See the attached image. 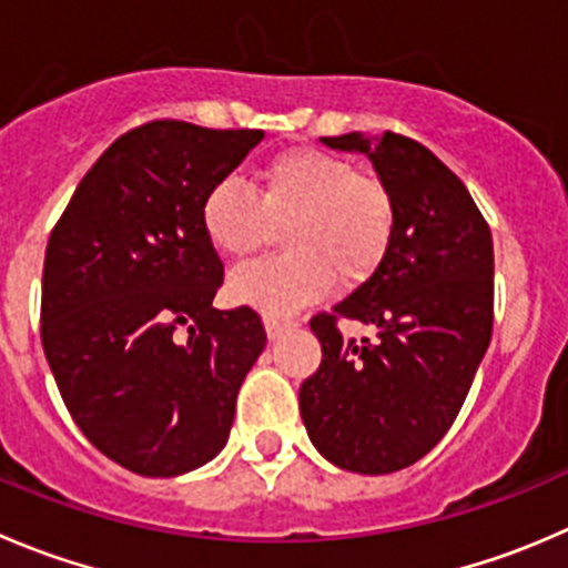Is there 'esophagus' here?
Wrapping results in <instances>:
<instances>
[{
	"mask_svg": "<svg viewBox=\"0 0 568 568\" xmlns=\"http://www.w3.org/2000/svg\"><path fill=\"white\" fill-rule=\"evenodd\" d=\"M263 327H266L268 338H280V335L291 327V322L288 318H280V316H272V313H266V316H263Z\"/></svg>",
	"mask_w": 568,
	"mask_h": 568,
	"instance_id": "esophagus-1",
	"label": "esophagus"
}]
</instances>
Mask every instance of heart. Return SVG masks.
<instances>
[{"label": "heart", "instance_id": "obj_1", "mask_svg": "<svg viewBox=\"0 0 568 568\" xmlns=\"http://www.w3.org/2000/svg\"><path fill=\"white\" fill-rule=\"evenodd\" d=\"M283 223L280 244L288 255L230 274L227 294L239 305L291 313L322 300L333 274L344 285L366 280L388 252L394 202L379 180L313 146L263 163L252 191L222 178L202 196V233L219 255L233 261L250 257Z\"/></svg>", "mask_w": 568, "mask_h": 568}]
</instances>
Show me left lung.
<instances>
[{"instance_id":"obj_1","label":"left lung","mask_w":568,"mask_h":568,"mask_svg":"<svg viewBox=\"0 0 568 568\" xmlns=\"http://www.w3.org/2000/svg\"><path fill=\"white\" fill-rule=\"evenodd\" d=\"M363 152L394 202L372 277L311 318L322 366L300 388L313 447L346 471L388 475L430 453L458 416L494 327V244L475 200L427 146L396 132L322 138ZM338 317L372 323L344 339Z\"/></svg>"}]
</instances>
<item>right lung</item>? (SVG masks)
<instances>
[{"instance_id": "add662e5", "label": "right lung", "mask_w": 568, "mask_h": 568, "mask_svg": "<svg viewBox=\"0 0 568 568\" xmlns=\"http://www.w3.org/2000/svg\"><path fill=\"white\" fill-rule=\"evenodd\" d=\"M263 130L150 121L88 169L43 257L41 344L82 436L144 477H178L227 444L266 329L216 311L224 280L202 196Z\"/></svg>"}]
</instances>
